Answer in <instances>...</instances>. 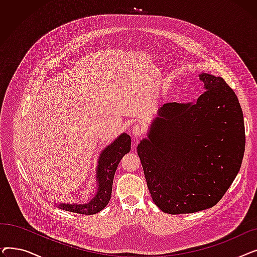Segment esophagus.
<instances>
[{
	"mask_svg": "<svg viewBox=\"0 0 257 257\" xmlns=\"http://www.w3.org/2000/svg\"><path fill=\"white\" fill-rule=\"evenodd\" d=\"M143 133H144L143 127H141V126H139V125H136V126H134V127L132 128V136H133L134 138L141 137Z\"/></svg>",
	"mask_w": 257,
	"mask_h": 257,
	"instance_id": "obj_1",
	"label": "esophagus"
}]
</instances>
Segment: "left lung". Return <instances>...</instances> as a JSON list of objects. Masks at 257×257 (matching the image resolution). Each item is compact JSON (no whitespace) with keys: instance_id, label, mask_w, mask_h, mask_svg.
<instances>
[{"instance_id":"left-lung-1","label":"left lung","mask_w":257,"mask_h":257,"mask_svg":"<svg viewBox=\"0 0 257 257\" xmlns=\"http://www.w3.org/2000/svg\"><path fill=\"white\" fill-rule=\"evenodd\" d=\"M204 92L160 107L138 145L147 185L166 213L214 206L235 179L245 152L244 116L222 77L202 73Z\"/></svg>"}]
</instances>
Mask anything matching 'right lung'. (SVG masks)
<instances>
[{
    "instance_id": "add662e5",
    "label": "right lung",
    "mask_w": 257,
    "mask_h": 257,
    "mask_svg": "<svg viewBox=\"0 0 257 257\" xmlns=\"http://www.w3.org/2000/svg\"><path fill=\"white\" fill-rule=\"evenodd\" d=\"M130 149L131 138L125 132L120 133L110 145L104 148L99 155L96 170L97 192L91 200L85 204L55 203V205L62 210L81 214H94L104 209L111 198L112 182L116 168L120 159L129 153Z\"/></svg>"
}]
</instances>
